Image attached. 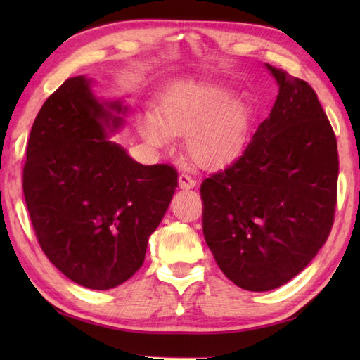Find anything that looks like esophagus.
Segmentation results:
<instances>
[{
    "label": "esophagus",
    "instance_id": "obj_1",
    "mask_svg": "<svg viewBox=\"0 0 360 360\" xmlns=\"http://www.w3.org/2000/svg\"><path fill=\"white\" fill-rule=\"evenodd\" d=\"M178 182H179V187H181V188H193V187L196 186V179H193L192 176L186 174V173L179 174Z\"/></svg>",
    "mask_w": 360,
    "mask_h": 360
}]
</instances>
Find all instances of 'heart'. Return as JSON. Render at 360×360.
Wrapping results in <instances>:
<instances>
[{"instance_id":"obj_1","label":"heart","mask_w":360,"mask_h":360,"mask_svg":"<svg viewBox=\"0 0 360 360\" xmlns=\"http://www.w3.org/2000/svg\"><path fill=\"white\" fill-rule=\"evenodd\" d=\"M143 139L164 147L170 136L184 134V148L196 164L217 167L240 150L249 128V112L241 102L212 83H192L174 91L155 114L137 122Z\"/></svg>"}]
</instances>
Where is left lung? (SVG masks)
Wrapping results in <instances>:
<instances>
[{"mask_svg":"<svg viewBox=\"0 0 360 360\" xmlns=\"http://www.w3.org/2000/svg\"><path fill=\"white\" fill-rule=\"evenodd\" d=\"M280 85L241 155L201 184L202 232L226 277L262 292L285 285L334 224L339 153L316 91L267 65Z\"/></svg>","mask_w":360,"mask_h":360,"instance_id":"8db88e82","label":"left lung"}]
</instances>
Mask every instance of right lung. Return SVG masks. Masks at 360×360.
<instances>
[{
    "mask_svg": "<svg viewBox=\"0 0 360 360\" xmlns=\"http://www.w3.org/2000/svg\"><path fill=\"white\" fill-rule=\"evenodd\" d=\"M120 103H101L85 77L46 98L30 129L22 193L49 262L89 289H111L141 269L148 236L178 187L170 164L142 165L106 139Z\"/></svg>",
    "mask_w": 360,
    "mask_h": 360,
    "instance_id": "1",
    "label": "right lung"
}]
</instances>
